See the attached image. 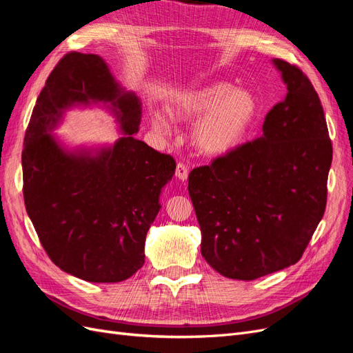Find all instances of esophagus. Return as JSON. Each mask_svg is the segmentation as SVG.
<instances>
[{
  "mask_svg": "<svg viewBox=\"0 0 353 353\" xmlns=\"http://www.w3.org/2000/svg\"><path fill=\"white\" fill-rule=\"evenodd\" d=\"M175 176L179 179V181H187L188 178V169L184 163H178L176 165V169H175Z\"/></svg>",
  "mask_w": 353,
  "mask_h": 353,
  "instance_id": "1",
  "label": "esophagus"
}]
</instances>
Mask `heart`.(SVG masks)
<instances>
[{"label": "heart", "mask_w": 353, "mask_h": 353, "mask_svg": "<svg viewBox=\"0 0 353 353\" xmlns=\"http://www.w3.org/2000/svg\"><path fill=\"white\" fill-rule=\"evenodd\" d=\"M168 112L176 121L197 119L191 131L193 144L201 154L221 157L243 143L258 114V101L243 88L213 82L175 95ZM150 125L159 135L170 134V122L162 113H152Z\"/></svg>", "instance_id": "heart-1"}]
</instances>
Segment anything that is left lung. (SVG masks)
<instances>
[{
    "mask_svg": "<svg viewBox=\"0 0 353 353\" xmlns=\"http://www.w3.org/2000/svg\"><path fill=\"white\" fill-rule=\"evenodd\" d=\"M272 65L287 94L262 135L188 176L203 258L232 280L294 265L325 210L333 147L321 101L301 69L280 59Z\"/></svg>",
    "mask_w": 353,
    "mask_h": 353,
    "instance_id": "left-lung-1",
    "label": "left lung"
}]
</instances>
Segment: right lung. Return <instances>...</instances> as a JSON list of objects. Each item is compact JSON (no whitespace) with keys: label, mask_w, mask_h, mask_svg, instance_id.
<instances>
[{"label":"right lung","mask_w":353,"mask_h":353,"mask_svg":"<svg viewBox=\"0 0 353 353\" xmlns=\"http://www.w3.org/2000/svg\"><path fill=\"white\" fill-rule=\"evenodd\" d=\"M92 107L118 123L114 143L72 148L52 132L68 110ZM141 113L104 59L82 52L59 61L32 112L22 153L26 212L51 261L77 279L119 283L144 265L175 160L135 138Z\"/></svg>","instance_id":"obj_1"}]
</instances>
